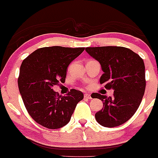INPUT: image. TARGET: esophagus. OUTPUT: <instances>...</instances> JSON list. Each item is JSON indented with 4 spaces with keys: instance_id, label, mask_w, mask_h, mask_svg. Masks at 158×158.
Masks as SVG:
<instances>
[{
    "instance_id": "obj_1",
    "label": "esophagus",
    "mask_w": 158,
    "mask_h": 158,
    "mask_svg": "<svg viewBox=\"0 0 158 158\" xmlns=\"http://www.w3.org/2000/svg\"><path fill=\"white\" fill-rule=\"evenodd\" d=\"M84 98H86V99H91L92 97H91V96L89 94H84Z\"/></svg>"
}]
</instances>
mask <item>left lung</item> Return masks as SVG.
Returning <instances> with one entry per match:
<instances>
[{
    "instance_id": "8db88e82",
    "label": "left lung",
    "mask_w": 158,
    "mask_h": 158,
    "mask_svg": "<svg viewBox=\"0 0 158 158\" xmlns=\"http://www.w3.org/2000/svg\"><path fill=\"white\" fill-rule=\"evenodd\" d=\"M86 51L101 64L104 74L100 83L114 89L112 97H95L104 103L102 110L95 114L96 120L104 127L121 126L132 117L142 101L146 87L143 60L123 47L86 48Z\"/></svg>"
}]
</instances>
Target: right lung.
I'll return each mask as SVG.
<instances>
[{
	"label": "right lung",
	"mask_w": 158,
	"mask_h": 158,
	"mask_svg": "<svg viewBox=\"0 0 158 158\" xmlns=\"http://www.w3.org/2000/svg\"><path fill=\"white\" fill-rule=\"evenodd\" d=\"M85 48L49 47L36 50L23 60L18 78L19 92L32 118L45 128L67 125L76 105L83 99L81 91L72 89L59 95L53 86L64 82L69 64Z\"/></svg>",
	"instance_id": "right-lung-1"
}]
</instances>
